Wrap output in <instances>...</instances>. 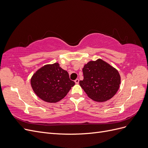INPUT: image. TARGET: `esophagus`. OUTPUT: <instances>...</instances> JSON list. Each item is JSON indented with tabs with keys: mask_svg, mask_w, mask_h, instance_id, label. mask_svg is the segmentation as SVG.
Instances as JSON below:
<instances>
[{
	"mask_svg": "<svg viewBox=\"0 0 148 148\" xmlns=\"http://www.w3.org/2000/svg\"><path fill=\"white\" fill-rule=\"evenodd\" d=\"M79 80L78 79H75V83L76 84H79Z\"/></svg>",
	"mask_w": 148,
	"mask_h": 148,
	"instance_id": "obj_1",
	"label": "esophagus"
}]
</instances>
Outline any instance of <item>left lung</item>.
<instances>
[{
  "mask_svg": "<svg viewBox=\"0 0 148 148\" xmlns=\"http://www.w3.org/2000/svg\"><path fill=\"white\" fill-rule=\"evenodd\" d=\"M80 86L88 96L96 102L109 100L116 93L121 83L118 71L101 59L90 61L82 69Z\"/></svg>",
  "mask_w": 148,
  "mask_h": 148,
  "instance_id": "obj_1",
  "label": "left lung"
}]
</instances>
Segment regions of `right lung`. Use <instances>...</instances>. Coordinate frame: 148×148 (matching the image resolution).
Wrapping results in <instances>:
<instances>
[{
    "label": "right lung",
    "instance_id": "add662e5",
    "mask_svg": "<svg viewBox=\"0 0 148 148\" xmlns=\"http://www.w3.org/2000/svg\"><path fill=\"white\" fill-rule=\"evenodd\" d=\"M75 85L66 71L58 63L47 64L38 69L31 79V85L35 94L47 102H57L66 96Z\"/></svg>",
    "mask_w": 148,
    "mask_h": 148
}]
</instances>
